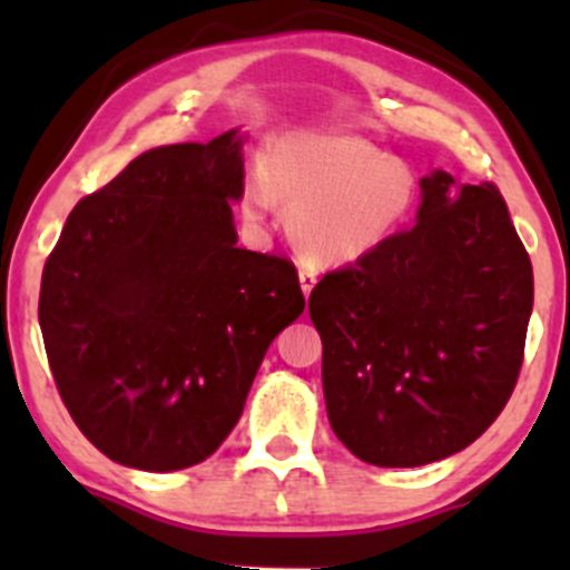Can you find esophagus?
<instances>
[{
	"mask_svg": "<svg viewBox=\"0 0 570 570\" xmlns=\"http://www.w3.org/2000/svg\"><path fill=\"white\" fill-rule=\"evenodd\" d=\"M301 286H303V295H312V289H314V284H317V275H314V269H308V267H301Z\"/></svg>",
	"mask_w": 570,
	"mask_h": 570,
	"instance_id": "1",
	"label": "esophagus"
}]
</instances>
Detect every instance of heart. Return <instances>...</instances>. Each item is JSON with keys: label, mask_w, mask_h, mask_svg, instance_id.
Returning a JSON list of instances; mask_svg holds the SVG:
<instances>
[{"label": "heart", "mask_w": 570, "mask_h": 570, "mask_svg": "<svg viewBox=\"0 0 570 570\" xmlns=\"http://www.w3.org/2000/svg\"><path fill=\"white\" fill-rule=\"evenodd\" d=\"M275 200L292 206L289 237L308 262L347 264L400 232L416 204V176L355 137L292 135L239 195L250 223H262Z\"/></svg>", "instance_id": "obj_1"}]
</instances>
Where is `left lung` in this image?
Wrapping results in <instances>:
<instances>
[{"mask_svg":"<svg viewBox=\"0 0 570 570\" xmlns=\"http://www.w3.org/2000/svg\"><path fill=\"white\" fill-rule=\"evenodd\" d=\"M333 433L375 465H424L508 405L532 314V264L497 184L422 178L416 223L308 297Z\"/></svg>","mask_w":570,"mask_h":570,"instance_id":"left-lung-1","label":"left lung"}]
</instances>
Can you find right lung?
Wrapping results in <instances>:
<instances>
[{
  "label": "right lung",
  "mask_w": 570,
  "mask_h": 570,
  "mask_svg": "<svg viewBox=\"0 0 570 570\" xmlns=\"http://www.w3.org/2000/svg\"><path fill=\"white\" fill-rule=\"evenodd\" d=\"M239 151L234 129L140 154L73 206L46 258V358L62 405L109 461H206L269 342L306 308L289 258L237 248Z\"/></svg>",
  "instance_id": "obj_1"
}]
</instances>
